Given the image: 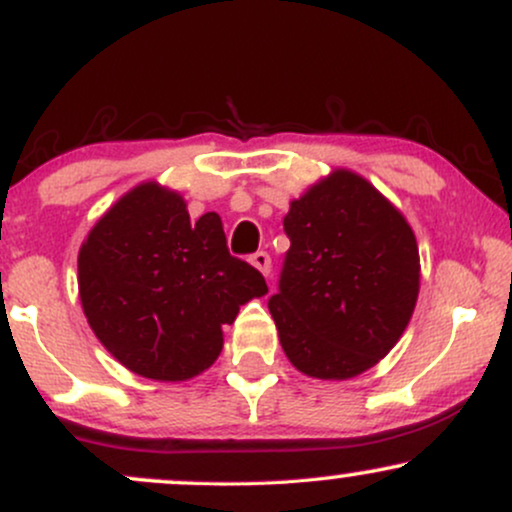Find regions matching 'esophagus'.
Segmentation results:
<instances>
[{"mask_svg":"<svg viewBox=\"0 0 512 512\" xmlns=\"http://www.w3.org/2000/svg\"><path fill=\"white\" fill-rule=\"evenodd\" d=\"M250 262H252V267L260 269V272H262L264 276H269V272H272V257H269L264 250L255 252V255L250 257Z\"/></svg>","mask_w":512,"mask_h":512,"instance_id":"1","label":"esophagus"}]
</instances>
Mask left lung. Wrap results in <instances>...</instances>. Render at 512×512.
<instances>
[{"mask_svg":"<svg viewBox=\"0 0 512 512\" xmlns=\"http://www.w3.org/2000/svg\"><path fill=\"white\" fill-rule=\"evenodd\" d=\"M291 248L269 298L284 354L301 373L346 380L373 368L407 330L419 298L414 231L351 170L293 199Z\"/></svg>","mask_w":512,"mask_h":512,"instance_id":"obj_1","label":"left lung"}]
</instances>
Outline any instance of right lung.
<instances>
[{"mask_svg":"<svg viewBox=\"0 0 512 512\" xmlns=\"http://www.w3.org/2000/svg\"><path fill=\"white\" fill-rule=\"evenodd\" d=\"M264 293V276L228 252L219 214L190 221L185 199L156 182L105 211L79 250L88 325L122 366L151 380L207 370L221 327Z\"/></svg>","mask_w":512,"mask_h":512,"instance_id":"add662e5","label":"right lung"}]
</instances>
